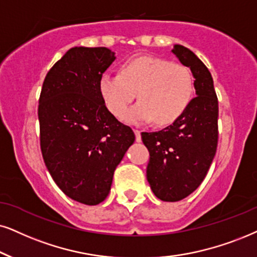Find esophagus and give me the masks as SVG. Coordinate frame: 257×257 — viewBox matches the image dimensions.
Instances as JSON below:
<instances>
[{"mask_svg":"<svg viewBox=\"0 0 257 257\" xmlns=\"http://www.w3.org/2000/svg\"><path fill=\"white\" fill-rule=\"evenodd\" d=\"M134 133H135L136 141H138V142H141V132L138 131V129H134Z\"/></svg>","mask_w":257,"mask_h":257,"instance_id":"obj_1","label":"esophagus"}]
</instances>
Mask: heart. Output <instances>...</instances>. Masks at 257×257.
<instances>
[{"mask_svg": "<svg viewBox=\"0 0 257 257\" xmlns=\"http://www.w3.org/2000/svg\"><path fill=\"white\" fill-rule=\"evenodd\" d=\"M98 91L106 108L116 117L122 116L138 92L140 99L123 116L129 123L154 119L158 125L177 121L186 111L194 92L191 70L164 58L140 56L122 65L121 74L104 72Z\"/></svg>", "mask_w": 257, "mask_h": 257, "instance_id": "obj_1", "label": "heart"}]
</instances>
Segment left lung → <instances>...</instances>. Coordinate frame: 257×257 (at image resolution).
<instances>
[{
  "label": "left lung",
  "instance_id": "1",
  "mask_svg": "<svg viewBox=\"0 0 257 257\" xmlns=\"http://www.w3.org/2000/svg\"><path fill=\"white\" fill-rule=\"evenodd\" d=\"M172 52L191 69L197 97L171 125L141 134L151 155L147 180L153 193L164 201L181 200L197 190L218 144V99L210 71L188 48L174 45Z\"/></svg>",
  "mask_w": 257,
  "mask_h": 257
}]
</instances>
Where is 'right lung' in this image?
I'll return each instance as SVG.
<instances>
[{"label": "right lung", "instance_id": "obj_1", "mask_svg": "<svg viewBox=\"0 0 257 257\" xmlns=\"http://www.w3.org/2000/svg\"><path fill=\"white\" fill-rule=\"evenodd\" d=\"M115 53L106 47H73L45 77L39 98L42 158L71 199L97 205L108 197L113 172L134 144L98 91Z\"/></svg>", "mask_w": 257, "mask_h": 257}]
</instances>
